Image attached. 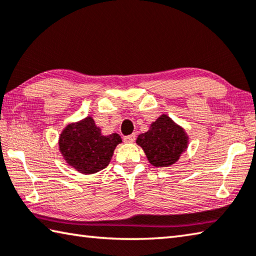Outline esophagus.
I'll list each match as a JSON object with an SVG mask.
<instances>
[{
    "label": "esophagus",
    "mask_w": 256,
    "mask_h": 256,
    "mask_svg": "<svg viewBox=\"0 0 256 256\" xmlns=\"http://www.w3.org/2000/svg\"><path fill=\"white\" fill-rule=\"evenodd\" d=\"M136 141V134H131V136H128L124 138V142L126 143H132Z\"/></svg>",
    "instance_id": "34e87169"
}]
</instances>
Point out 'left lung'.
I'll return each instance as SVG.
<instances>
[{
  "instance_id": "obj_1",
  "label": "left lung",
  "mask_w": 256,
  "mask_h": 256,
  "mask_svg": "<svg viewBox=\"0 0 256 256\" xmlns=\"http://www.w3.org/2000/svg\"><path fill=\"white\" fill-rule=\"evenodd\" d=\"M189 138L184 130L168 115L162 114L150 125L148 132L136 138L148 162L158 168L170 166L187 150Z\"/></svg>"
}]
</instances>
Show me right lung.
I'll return each mask as SVG.
<instances>
[{
    "label": "right lung",
    "mask_w": 256,
    "mask_h": 256,
    "mask_svg": "<svg viewBox=\"0 0 256 256\" xmlns=\"http://www.w3.org/2000/svg\"><path fill=\"white\" fill-rule=\"evenodd\" d=\"M118 134L103 136L94 120L87 116L76 123L68 124L59 138V150L67 164L84 174H96L105 169L112 159Z\"/></svg>",
    "instance_id": "obj_1"
}]
</instances>
